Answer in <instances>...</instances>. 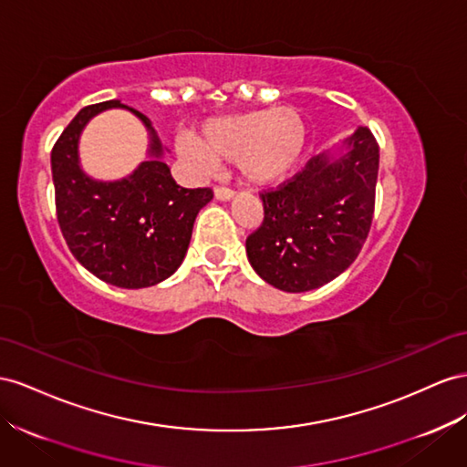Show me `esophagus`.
Returning a JSON list of instances; mask_svg holds the SVG:
<instances>
[{"label":"esophagus","instance_id":"34e87169","mask_svg":"<svg viewBox=\"0 0 467 467\" xmlns=\"http://www.w3.org/2000/svg\"><path fill=\"white\" fill-rule=\"evenodd\" d=\"M213 196H216V200H232L235 196V192L232 191V188H225V186H216V191H213Z\"/></svg>","mask_w":467,"mask_h":467}]
</instances>
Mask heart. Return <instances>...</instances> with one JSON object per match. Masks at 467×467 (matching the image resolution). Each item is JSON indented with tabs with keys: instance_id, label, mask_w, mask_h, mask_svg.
I'll list each match as a JSON object with an SVG mask.
<instances>
[{
	"instance_id": "obj_1",
	"label": "heart",
	"mask_w": 467,
	"mask_h": 467,
	"mask_svg": "<svg viewBox=\"0 0 467 467\" xmlns=\"http://www.w3.org/2000/svg\"><path fill=\"white\" fill-rule=\"evenodd\" d=\"M308 128L293 108L255 109L212 118L200 125L198 141L182 137L176 153L200 174L218 161H235L251 184H273L291 172L306 149Z\"/></svg>"
}]
</instances>
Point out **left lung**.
Wrapping results in <instances>:
<instances>
[{
  "label": "left lung",
  "mask_w": 467,
  "mask_h": 467,
  "mask_svg": "<svg viewBox=\"0 0 467 467\" xmlns=\"http://www.w3.org/2000/svg\"><path fill=\"white\" fill-rule=\"evenodd\" d=\"M337 149L261 194L265 218L245 251L261 279L281 291L306 293L334 281L368 239L379 145L368 128H358Z\"/></svg>",
  "instance_id": "left-lung-1"
}]
</instances>
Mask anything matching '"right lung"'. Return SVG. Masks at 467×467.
<instances>
[{"instance_id":"add662e5","label":"right lung","mask_w":467,"mask_h":467,"mask_svg":"<svg viewBox=\"0 0 467 467\" xmlns=\"http://www.w3.org/2000/svg\"><path fill=\"white\" fill-rule=\"evenodd\" d=\"M119 99L80 109L50 153L60 232L72 255L98 279L121 288L153 286L181 267L194 220L213 196L210 188H182L162 161L165 147L141 111L150 159L119 182H96L79 167L78 141L98 112Z\"/></svg>"}]
</instances>
